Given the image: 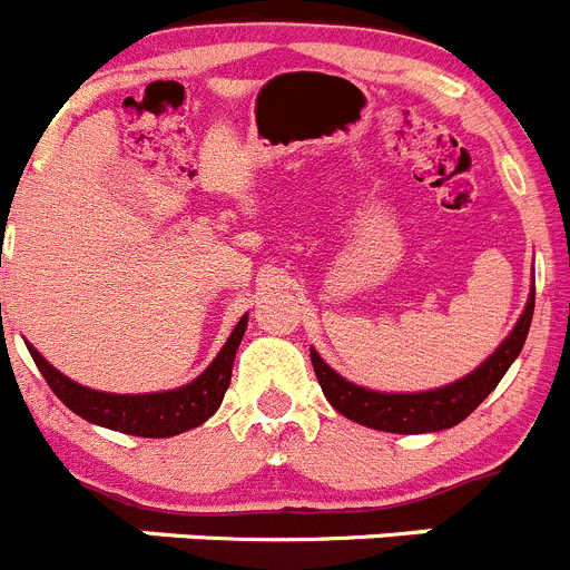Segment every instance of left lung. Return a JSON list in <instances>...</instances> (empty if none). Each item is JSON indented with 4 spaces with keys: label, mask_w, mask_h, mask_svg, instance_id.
I'll list each match as a JSON object with an SVG mask.
<instances>
[{
    "label": "left lung",
    "mask_w": 570,
    "mask_h": 570,
    "mask_svg": "<svg viewBox=\"0 0 570 570\" xmlns=\"http://www.w3.org/2000/svg\"><path fill=\"white\" fill-rule=\"evenodd\" d=\"M531 315H534V284H531L523 315L518 317L507 340L475 371L450 382V385L433 387V391L385 393L354 385L345 376H340L315 348L309 351L312 365H315L317 382H321L323 393H326L328 405L337 413H343L345 419H351V422L371 430H382V433H435V430L455 428L459 422H464L483 399L498 387L509 365L523 351Z\"/></svg>",
    "instance_id": "8db88e82"
}]
</instances>
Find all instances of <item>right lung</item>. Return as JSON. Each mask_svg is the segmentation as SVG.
<instances>
[{
    "mask_svg": "<svg viewBox=\"0 0 570 570\" xmlns=\"http://www.w3.org/2000/svg\"><path fill=\"white\" fill-rule=\"evenodd\" d=\"M244 328H247V315L236 323L216 360L196 380H190L183 387H174V391L154 393H106L78 385L76 380L63 376L56 365L47 363L30 343L28 351L33 363L39 365L47 385L72 413L98 424V428L117 430V433L168 439V435L199 428L202 422H207L213 413L219 411L227 385H230L233 360H236V351L242 345Z\"/></svg>",
    "mask_w": 570,
    "mask_h": 570,
    "instance_id": "right-lung-1",
    "label": "right lung"
}]
</instances>
